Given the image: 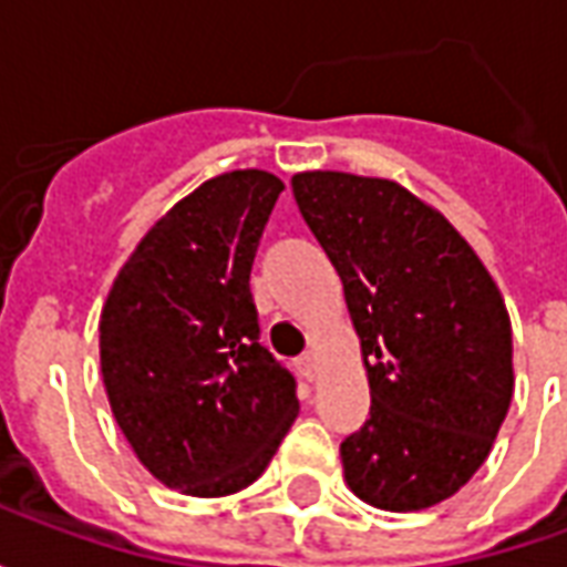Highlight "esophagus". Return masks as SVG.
<instances>
[{
	"instance_id": "1",
	"label": "esophagus",
	"mask_w": 567,
	"mask_h": 567,
	"mask_svg": "<svg viewBox=\"0 0 567 567\" xmlns=\"http://www.w3.org/2000/svg\"><path fill=\"white\" fill-rule=\"evenodd\" d=\"M295 368H297V373H300V377H303V380H312V377H316V361H312V355H300L295 361Z\"/></svg>"
}]
</instances>
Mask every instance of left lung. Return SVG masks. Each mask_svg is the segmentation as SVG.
Instances as JSON below:
<instances>
[{
  "label": "left lung",
  "mask_w": 567,
  "mask_h": 567,
  "mask_svg": "<svg viewBox=\"0 0 567 567\" xmlns=\"http://www.w3.org/2000/svg\"><path fill=\"white\" fill-rule=\"evenodd\" d=\"M291 190L343 279L368 368L370 416L340 443L346 483L394 513L450 498L513 398L498 288L458 230L389 178L300 173Z\"/></svg>",
  "instance_id": "obj_1"
}]
</instances>
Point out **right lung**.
<instances>
[{"mask_svg": "<svg viewBox=\"0 0 567 567\" xmlns=\"http://www.w3.org/2000/svg\"><path fill=\"white\" fill-rule=\"evenodd\" d=\"M282 187L264 169L199 185L145 234L103 307L112 413L151 474L187 495L255 483L300 410L248 288Z\"/></svg>", "mask_w": 567, "mask_h": 567, "instance_id": "right-lung-1", "label": "right lung"}]
</instances>
